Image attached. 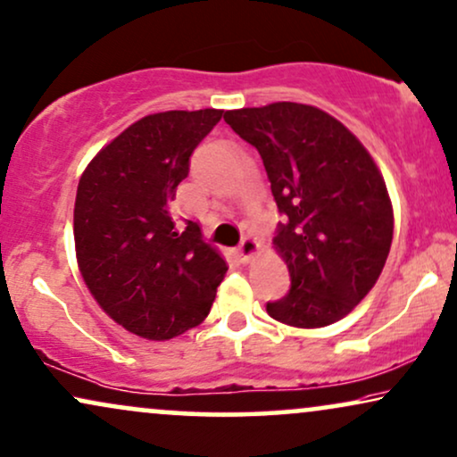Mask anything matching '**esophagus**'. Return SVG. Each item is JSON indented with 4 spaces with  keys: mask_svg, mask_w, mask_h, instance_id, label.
I'll return each instance as SVG.
<instances>
[{
    "mask_svg": "<svg viewBox=\"0 0 457 457\" xmlns=\"http://www.w3.org/2000/svg\"><path fill=\"white\" fill-rule=\"evenodd\" d=\"M258 250H260V243L256 239H252V237H245V239H243L241 245H239L241 262H245V264L252 262L253 256L258 253Z\"/></svg>",
    "mask_w": 457,
    "mask_h": 457,
    "instance_id": "obj_1",
    "label": "esophagus"
}]
</instances>
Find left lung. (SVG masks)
<instances>
[{"instance_id":"obj_1","label":"left lung","mask_w":457,"mask_h":457,"mask_svg":"<svg viewBox=\"0 0 457 457\" xmlns=\"http://www.w3.org/2000/svg\"><path fill=\"white\" fill-rule=\"evenodd\" d=\"M256 146L287 220L272 239L292 287L266 312L302 329L346 317L376 286L393 243L386 182L361 140L329 112L272 103L224 112Z\"/></svg>"}]
</instances>
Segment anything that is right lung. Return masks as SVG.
I'll use <instances>...</instances> for the list:
<instances>
[{
	"label": "right lung",
	"mask_w": 457,
	"mask_h": 457,
	"mask_svg": "<svg viewBox=\"0 0 457 457\" xmlns=\"http://www.w3.org/2000/svg\"><path fill=\"white\" fill-rule=\"evenodd\" d=\"M224 111L153 112L112 138L79 178L77 266L112 321L170 340L210 312L228 266L197 222L171 214L188 159Z\"/></svg>",
	"instance_id": "add662e5"
}]
</instances>
